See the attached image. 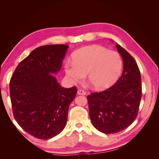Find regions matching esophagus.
Returning <instances> with one entry per match:
<instances>
[{
	"mask_svg": "<svg viewBox=\"0 0 159 159\" xmlns=\"http://www.w3.org/2000/svg\"><path fill=\"white\" fill-rule=\"evenodd\" d=\"M78 95H85L86 94V93L85 92V91L82 89H78Z\"/></svg>",
	"mask_w": 159,
	"mask_h": 159,
	"instance_id": "esophagus-1",
	"label": "esophagus"
}]
</instances>
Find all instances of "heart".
<instances>
[{"label": "heart", "mask_w": 159, "mask_h": 159, "mask_svg": "<svg viewBox=\"0 0 159 159\" xmlns=\"http://www.w3.org/2000/svg\"><path fill=\"white\" fill-rule=\"evenodd\" d=\"M123 61L117 52L101 46H89L75 52L73 61L64 65L66 75L72 82H81L87 74L95 89L103 90L113 85L121 73Z\"/></svg>", "instance_id": "1"}]
</instances>
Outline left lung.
Returning a JSON list of instances; mask_svg holds the SVG:
<instances>
[{"label": "left lung", "mask_w": 159, "mask_h": 159, "mask_svg": "<svg viewBox=\"0 0 159 159\" xmlns=\"http://www.w3.org/2000/svg\"><path fill=\"white\" fill-rule=\"evenodd\" d=\"M115 46L123 61L121 76L112 87L88 96L92 125L107 134L121 131L131 125L137 117L142 95L141 77L137 62L121 46L116 44Z\"/></svg>", "instance_id": "1"}]
</instances>
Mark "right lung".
Listing matches in <instances>:
<instances>
[{"label": "right lung", "instance_id": "1", "mask_svg": "<svg viewBox=\"0 0 159 159\" xmlns=\"http://www.w3.org/2000/svg\"><path fill=\"white\" fill-rule=\"evenodd\" d=\"M69 46L46 45L34 50L18 65L10 81L14 117L26 132L50 139L66 127L75 86L64 88L54 75L60 71Z\"/></svg>", "mask_w": 159, "mask_h": 159}]
</instances>
